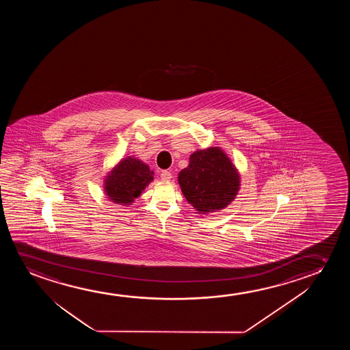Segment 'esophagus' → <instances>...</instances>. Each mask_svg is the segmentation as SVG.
Listing matches in <instances>:
<instances>
[{
  "instance_id": "34e87169",
  "label": "esophagus",
  "mask_w": 350,
  "mask_h": 350,
  "mask_svg": "<svg viewBox=\"0 0 350 350\" xmlns=\"http://www.w3.org/2000/svg\"><path fill=\"white\" fill-rule=\"evenodd\" d=\"M160 177H161L163 180H170L172 178V174H171V172H168V171H161L160 172Z\"/></svg>"
}]
</instances>
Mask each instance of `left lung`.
<instances>
[{
  "instance_id": "1",
  "label": "left lung",
  "mask_w": 350,
  "mask_h": 350,
  "mask_svg": "<svg viewBox=\"0 0 350 350\" xmlns=\"http://www.w3.org/2000/svg\"><path fill=\"white\" fill-rule=\"evenodd\" d=\"M183 195L202 214L220 211L234 200L239 174L219 147L197 150L178 176Z\"/></svg>"
}]
</instances>
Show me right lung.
<instances>
[{
  "instance_id": "1",
  "label": "right lung",
  "mask_w": 350,
  "mask_h": 350,
  "mask_svg": "<svg viewBox=\"0 0 350 350\" xmlns=\"http://www.w3.org/2000/svg\"><path fill=\"white\" fill-rule=\"evenodd\" d=\"M153 180V172L136 158H125L105 179L106 195L117 204H130Z\"/></svg>"
}]
</instances>
